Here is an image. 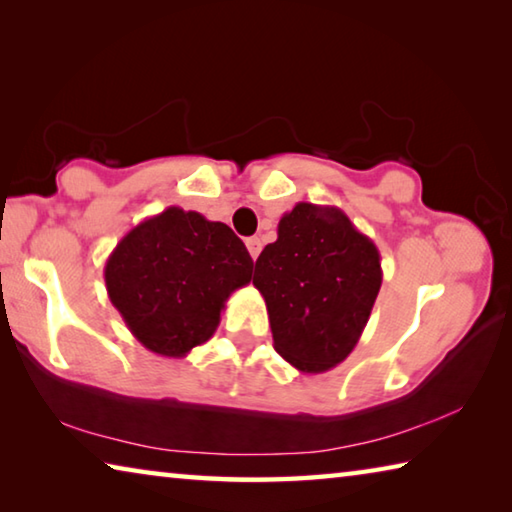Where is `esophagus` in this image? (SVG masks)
I'll use <instances>...</instances> for the list:
<instances>
[{"label": "esophagus", "instance_id": "obj_1", "mask_svg": "<svg viewBox=\"0 0 512 512\" xmlns=\"http://www.w3.org/2000/svg\"><path fill=\"white\" fill-rule=\"evenodd\" d=\"M246 248H248L250 257L257 259L259 253H262V239H259V237H250V239L246 241Z\"/></svg>", "mask_w": 512, "mask_h": 512}]
</instances>
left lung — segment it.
<instances>
[{
    "instance_id": "8db88e82",
    "label": "left lung",
    "mask_w": 512,
    "mask_h": 512,
    "mask_svg": "<svg viewBox=\"0 0 512 512\" xmlns=\"http://www.w3.org/2000/svg\"><path fill=\"white\" fill-rule=\"evenodd\" d=\"M273 348L300 372L336 368L359 343L381 287V257L334 205L296 203L255 262Z\"/></svg>"
}]
</instances>
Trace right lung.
I'll return each mask as SVG.
<instances>
[{"label": "right lung", "mask_w": 512, "mask_h": 512, "mask_svg": "<svg viewBox=\"0 0 512 512\" xmlns=\"http://www.w3.org/2000/svg\"><path fill=\"white\" fill-rule=\"evenodd\" d=\"M250 275L253 259L228 225L176 205L128 230L103 268L131 334L169 359L212 339L225 300Z\"/></svg>", "instance_id": "1"}]
</instances>
